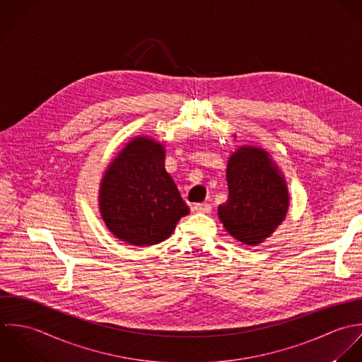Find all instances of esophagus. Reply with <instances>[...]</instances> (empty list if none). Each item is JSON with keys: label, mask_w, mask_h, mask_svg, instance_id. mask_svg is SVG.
Segmentation results:
<instances>
[{"label": "esophagus", "mask_w": 362, "mask_h": 362, "mask_svg": "<svg viewBox=\"0 0 362 362\" xmlns=\"http://www.w3.org/2000/svg\"><path fill=\"white\" fill-rule=\"evenodd\" d=\"M193 210L196 213H203V214H209L211 211V204H207V203H197L194 204Z\"/></svg>", "instance_id": "obj_1"}]
</instances>
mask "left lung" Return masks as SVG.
Returning a JSON list of instances; mask_svg holds the SVG:
<instances>
[{"label":"left lung","instance_id":"obj_1","mask_svg":"<svg viewBox=\"0 0 362 362\" xmlns=\"http://www.w3.org/2000/svg\"><path fill=\"white\" fill-rule=\"evenodd\" d=\"M226 180L229 194L218 207V217L239 242L262 243L287 214L286 180L269 153L256 146H242L230 155Z\"/></svg>","mask_w":362,"mask_h":362}]
</instances>
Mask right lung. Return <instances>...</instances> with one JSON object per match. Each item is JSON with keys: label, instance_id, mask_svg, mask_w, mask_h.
Returning <instances> with one entry per match:
<instances>
[{"label": "right lung", "instance_id": "obj_1", "mask_svg": "<svg viewBox=\"0 0 362 362\" xmlns=\"http://www.w3.org/2000/svg\"><path fill=\"white\" fill-rule=\"evenodd\" d=\"M100 214L119 239L151 246L168 239L189 214L165 169V149L153 140L130 141L107 168L99 196Z\"/></svg>", "mask_w": 362, "mask_h": 362}]
</instances>
